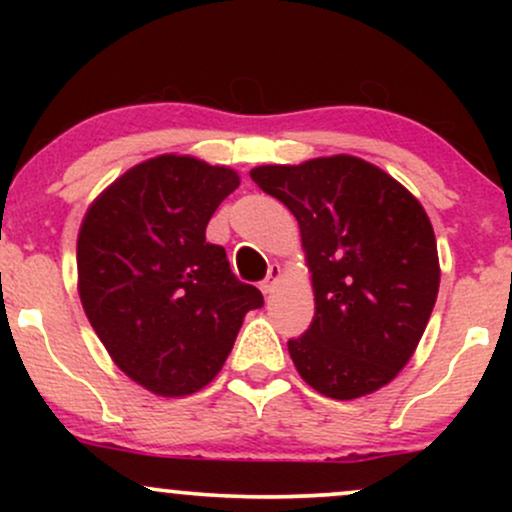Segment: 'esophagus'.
<instances>
[{"label":"esophagus","instance_id":"obj_1","mask_svg":"<svg viewBox=\"0 0 512 512\" xmlns=\"http://www.w3.org/2000/svg\"><path fill=\"white\" fill-rule=\"evenodd\" d=\"M279 281H281V267H279V264H272V267H269L267 279H264L262 284H260V289H262L264 296L274 293L276 286H279Z\"/></svg>","mask_w":512,"mask_h":512}]
</instances>
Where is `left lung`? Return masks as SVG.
Wrapping results in <instances>:
<instances>
[{
    "label": "left lung",
    "instance_id": "left-lung-1",
    "mask_svg": "<svg viewBox=\"0 0 512 512\" xmlns=\"http://www.w3.org/2000/svg\"><path fill=\"white\" fill-rule=\"evenodd\" d=\"M250 178L301 228L315 317L289 354L320 395L356 399L397 378L438 298L431 219L402 182L337 154L298 166H257Z\"/></svg>",
    "mask_w": 512,
    "mask_h": 512
}]
</instances>
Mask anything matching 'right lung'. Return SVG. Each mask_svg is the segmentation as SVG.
Segmentation results:
<instances>
[{
	"instance_id": "1",
	"label": "right lung",
	"mask_w": 512,
	"mask_h": 512,
	"mask_svg": "<svg viewBox=\"0 0 512 512\" xmlns=\"http://www.w3.org/2000/svg\"><path fill=\"white\" fill-rule=\"evenodd\" d=\"M240 185L233 168L163 154L137 163L91 202L76 240L84 313L115 366L158 397L219 375L262 293L207 243V223Z\"/></svg>"
}]
</instances>
